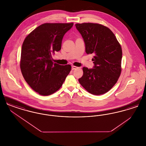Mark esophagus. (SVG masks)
<instances>
[{"instance_id": "obj_1", "label": "esophagus", "mask_w": 146, "mask_h": 146, "mask_svg": "<svg viewBox=\"0 0 146 146\" xmlns=\"http://www.w3.org/2000/svg\"><path fill=\"white\" fill-rule=\"evenodd\" d=\"M76 68H78V67L76 66H72V70H76Z\"/></svg>"}]
</instances>
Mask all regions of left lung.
I'll list each match as a JSON object with an SVG mask.
<instances>
[{"label": "left lung", "instance_id": "8db88e82", "mask_svg": "<svg viewBox=\"0 0 146 146\" xmlns=\"http://www.w3.org/2000/svg\"><path fill=\"white\" fill-rule=\"evenodd\" d=\"M85 45L87 54H92L94 66L83 67L79 82L89 93L95 95L110 90L118 81L121 68L122 50L110 29L93 23L76 24Z\"/></svg>", "mask_w": 146, "mask_h": 146}]
</instances>
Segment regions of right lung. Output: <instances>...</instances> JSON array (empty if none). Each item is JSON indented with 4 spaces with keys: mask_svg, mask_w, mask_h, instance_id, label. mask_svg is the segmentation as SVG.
<instances>
[{
    "mask_svg": "<svg viewBox=\"0 0 146 146\" xmlns=\"http://www.w3.org/2000/svg\"><path fill=\"white\" fill-rule=\"evenodd\" d=\"M73 26V23L42 24L31 32L23 42L22 74L30 87L41 95L55 92L70 73L71 66L54 63L52 55L61 50L63 37Z\"/></svg>",
    "mask_w": 146,
    "mask_h": 146,
    "instance_id": "add662e5",
    "label": "right lung"
}]
</instances>
